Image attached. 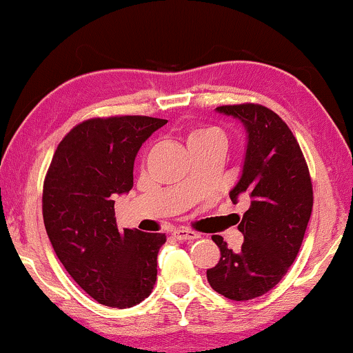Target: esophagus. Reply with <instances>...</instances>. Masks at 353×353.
I'll return each mask as SVG.
<instances>
[{"label": "esophagus", "instance_id": "esophagus-1", "mask_svg": "<svg viewBox=\"0 0 353 353\" xmlns=\"http://www.w3.org/2000/svg\"><path fill=\"white\" fill-rule=\"evenodd\" d=\"M173 236L180 241H193V240H198L199 233L191 232V230H183V228H180V230L173 232Z\"/></svg>", "mask_w": 353, "mask_h": 353}]
</instances>
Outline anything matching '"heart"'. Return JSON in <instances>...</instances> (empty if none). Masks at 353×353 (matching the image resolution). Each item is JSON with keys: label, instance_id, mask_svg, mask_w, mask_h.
<instances>
[{"label": "heart", "instance_id": "heart-1", "mask_svg": "<svg viewBox=\"0 0 353 353\" xmlns=\"http://www.w3.org/2000/svg\"><path fill=\"white\" fill-rule=\"evenodd\" d=\"M203 141H221V143H225V136H223V132L219 130V128H214V126L196 128V130L188 132L186 136L188 145L203 143Z\"/></svg>", "mask_w": 353, "mask_h": 353}]
</instances>
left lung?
<instances>
[{"label": "left lung", "instance_id": "obj_1", "mask_svg": "<svg viewBox=\"0 0 353 353\" xmlns=\"http://www.w3.org/2000/svg\"><path fill=\"white\" fill-rule=\"evenodd\" d=\"M216 110L240 120L248 134L230 199H248L250 208L238 219L245 236L240 251L228 248L221 235L212 236L221 259L208 269V281L225 299L243 301L268 294L295 261L313 209V186L294 132L277 113L258 103Z\"/></svg>", "mask_w": 353, "mask_h": 353}]
</instances>
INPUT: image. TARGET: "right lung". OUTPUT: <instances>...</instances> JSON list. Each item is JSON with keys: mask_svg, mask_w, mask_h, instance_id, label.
Segmentation results:
<instances>
[{"mask_svg": "<svg viewBox=\"0 0 353 353\" xmlns=\"http://www.w3.org/2000/svg\"><path fill=\"white\" fill-rule=\"evenodd\" d=\"M165 123L137 115L82 121L58 144L45 176L43 222L54 253L105 306L131 308L157 281L165 233L118 230L115 198L130 193L137 150Z\"/></svg>", "mask_w": 353, "mask_h": 353, "instance_id": "obj_1", "label": "right lung"}]
</instances>
